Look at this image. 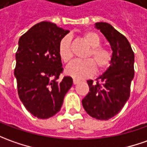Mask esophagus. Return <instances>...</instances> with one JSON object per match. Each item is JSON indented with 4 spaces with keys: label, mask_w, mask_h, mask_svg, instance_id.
<instances>
[{
    "label": "esophagus",
    "mask_w": 147,
    "mask_h": 147,
    "mask_svg": "<svg viewBox=\"0 0 147 147\" xmlns=\"http://www.w3.org/2000/svg\"><path fill=\"white\" fill-rule=\"evenodd\" d=\"M80 80H76V79H74V80H73L74 84H77L78 83H80Z\"/></svg>",
    "instance_id": "obj_1"
}]
</instances>
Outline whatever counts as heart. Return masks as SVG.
I'll list each match as a JSON object with an SVG mask.
<instances>
[{
    "label": "heart",
    "instance_id": "obj_1",
    "mask_svg": "<svg viewBox=\"0 0 147 147\" xmlns=\"http://www.w3.org/2000/svg\"><path fill=\"white\" fill-rule=\"evenodd\" d=\"M84 38L88 45L92 47L87 54L86 60H75L67 65L66 73L75 79H84L91 76L96 71L103 72L110 66L112 62V54L107 49L99 47L101 41L97 34L88 31L84 34ZM59 54L63 62L68 63L72 59L71 39L69 35L63 37L59 42Z\"/></svg>",
    "mask_w": 147,
    "mask_h": 147
}]
</instances>
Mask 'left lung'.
<instances>
[{
	"mask_svg": "<svg viewBox=\"0 0 147 147\" xmlns=\"http://www.w3.org/2000/svg\"><path fill=\"white\" fill-rule=\"evenodd\" d=\"M111 46L112 62L107 70L96 79L88 80L89 92L82 100L83 107L91 117L109 120L117 115L128 100L134 76V54L127 38L110 24L96 22Z\"/></svg>",
	"mask_w": 147,
	"mask_h": 147,
	"instance_id": "obj_1",
	"label": "left lung"
}]
</instances>
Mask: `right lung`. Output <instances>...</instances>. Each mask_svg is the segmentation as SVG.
Returning a JSON list of instances; mask_svg holds the SVG:
<instances>
[{"label": "right lung", "instance_id": "1", "mask_svg": "<svg viewBox=\"0 0 147 147\" xmlns=\"http://www.w3.org/2000/svg\"><path fill=\"white\" fill-rule=\"evenodd\" d=\"M69 30L42 22L32 26L18 41L14 76L19 98L32 115L47 119L60 110L73 80L64 76L59 54L61 39Z\"/></svg>", "mask_w": 147, "mask_h": 147}]
</instances>
